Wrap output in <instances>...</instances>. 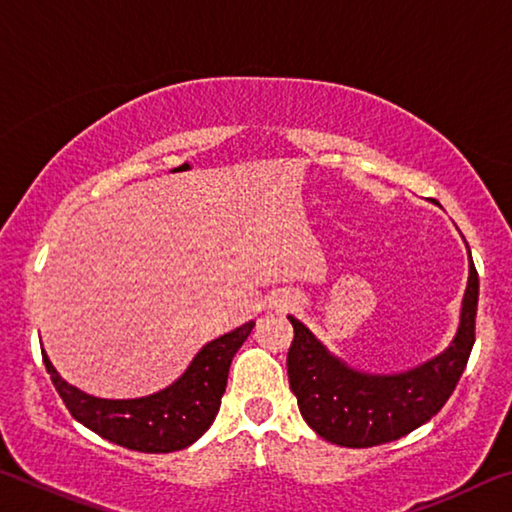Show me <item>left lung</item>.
I'll return each instance as SVG.
<instances>
[{"label":"left lung","mask_w":512,"mask_h":512,"mask_svg":"<svg viewBox=\"0 0 512 512\" xmlns=\"http://www.w3.org/2000/svg\"><path fill=\"white\" fill-rule=\"evenodd\" d=\"M476 305L479 273L470 259V280L454 343L433 361L393 377L345 368L298 318L289 316L293 341L287 370L302 418L320 438L341 447L384 445L429 422L454 393L470 359L476 339Z\"/></svg>","instance_id":"1"}]
</instances>
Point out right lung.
<instances>
[{"instance_id":"add662e5","label":"right lung","mask_w":512,"mask_h":512,"mask_svg":"<svg viewBox=\"0 0 512 512\" xmlns=\"http://www.w3.org/2000/svg\"><path fill=\"white\" fill-rule=\"evenodd\" d=\"M253 327L255 323L250 320L235 332L207 343L176 384L142 400H99L85 395L60 379L47 354H42V361L72 418L119 447L144 454H169L189 447L210 429L228 384L232 357Z\"/></svg>"}]
</instances>
